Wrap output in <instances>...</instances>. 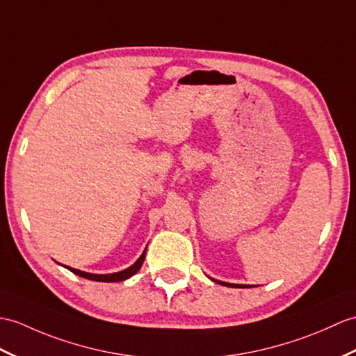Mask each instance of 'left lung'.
I'll list each match as a JSON object with an SVG mask.
<instances>
[{
  "label": "left lung",
  "mask_w": 356,
  "mask_h": 356,
  "mask_svg": "<svg viewBox=\"0 0 356 356\" xmlns=\"http://www.w3.org/2000/svg\"><path fill=\"white\" fill-rule=\"evenodd\" d=\"M216 282H218V284H221V285H230V286H241V285H232V284H226V282H220V280H216Z\"/></svg>",
  "instance_id": "obj_1"
}]
</instances>
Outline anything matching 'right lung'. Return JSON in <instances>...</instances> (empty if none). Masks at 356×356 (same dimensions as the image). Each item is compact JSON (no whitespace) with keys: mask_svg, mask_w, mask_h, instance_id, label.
Listing matches in <instances>:
<instances>
[{"mask_svg":"<svg viewBox=\"0 0 356 356\" xmlns=\"http://www.w3.org/2000/svg\"><path fill=\"white\" fill-rule=\"evenodd\" d=\"M145 250H144L143 254L139 256V259L134 264V266L126 268V270H122L120 273H112V275H90V273H85V271H80V270L71 268V267H66V268H68L70 271H72L74 275H77L80 277H85V279H89V280H95V282H121V280H126V279L131 277L134 275H136V273L139 271L140 266H143V262L145 259Z\"/></svg>","mask_w":356,"mask_h":356,"instance_id":"add662e5","label":"right lung"}]
</instances>
